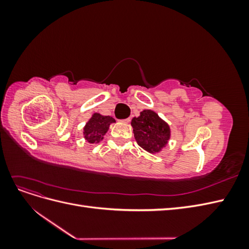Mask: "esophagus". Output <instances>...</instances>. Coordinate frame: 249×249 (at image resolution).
Segmentation results:
<instances>
[{
    "label": "esophagus",
    "mask_w": 249,
    "mask_h": 249,
    "mask_svg": "<svg viewBox=\"0 0 249 249\" xmlns=\"http://www.w3.org/2000/svg\"><path fill=\"white\" fill-rule=\"evenodd\" d=\"M122 122L124 123V124H129V123L131 122V119H130V118H125V119H123Z\"/></svg>",
    "instance_id": "34e87169"
}]
</instances>
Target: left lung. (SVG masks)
Listing matches in <instances>:
<instances>
[{
  "label": "left lung",
  "instance_id": "8db88e82",
  "mask_svg": "<svg viewBox=\"0 0 249 249\" xmlns=\"http://www.w3.org/2000/svg\"><path fill=\"white\" fill-rule=\"evenodd\" d=\"M138 145L147 153L156 154L167 145L171 136L169 124L153 110H143L131 122Z\"/></svg>",
  "mask_w": 249,
  "mask_h": 249
}]
</instances>
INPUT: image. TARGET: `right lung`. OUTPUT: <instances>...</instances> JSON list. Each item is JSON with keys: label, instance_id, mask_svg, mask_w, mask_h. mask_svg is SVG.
<instances>
[{"label": "right lung", "instance_id": "right-lung-1", "mask_svg": "<svg viewBox=\"0 0 249 249\" xmlns=\"http://www.w3.org/2000/svg\"><path fill=\"white\" fill-rule=\"evenodd\" d=\"M115 123V119L111 116H105L100 113H93L91 118L86 123L83 135L88 143H99L109 130L111 124Z\"/></svg>", "mask_w": 249, "mask_h": 249}]
</instances>
